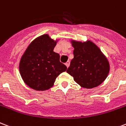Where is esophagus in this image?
I'll use <instances>...</instances> for the list:
<instances>
[{
	"instance_id": "esophagus-1",
	"label": "esophagus",
	"mask_w": 126,
	"mask_h": 126,
	"mask_svg": "<svg viewBox=\"0 0 126 126\" xmlns=\"http://www.w3.org/2000/svg\"><path fill=\"white\" fill-rule=\"evenodd\" d=\"M69 65H70V61H67V62L65 63V65H66V66H67V67H69Z\"/></svg>"
}]
</instances>
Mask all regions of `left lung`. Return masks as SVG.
Segmentation results:
<instances>
[{"label":"left lung","instance_id":"8db88e82","mask_svg":"<svg viewBox=\"0 0 126 126\" xmlns=\"http://www.w3.org/2000/svg\"><path fill=\"white\" fill-rule=\"evenodd\" d=\"M74 58L67 72L80 86L92 89L102 84L108 77L110 65L99 48L93 42L71 41Z\"/></svg>","mask_w":126,"mask_h":126}]
</instances>
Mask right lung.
I'll return each mask as SVG.
<instances>
[{"mask_svg": "<svg viewBox=\"0 0 126 126\" xmlns=\"http://www.w3.org/2000/svg\"><path fill=\"white\" fill-rule=\"evenodd\" d=\"M57 41L44 34L31 42L20 61V73L24 82L36 91H45L53 85L57 77L67 70L53 51Z\"/></svg>", "mask_w": 126, "mask_h": 126, "instance_id": "add662e5", "label": "right lung"}]
</instances>
